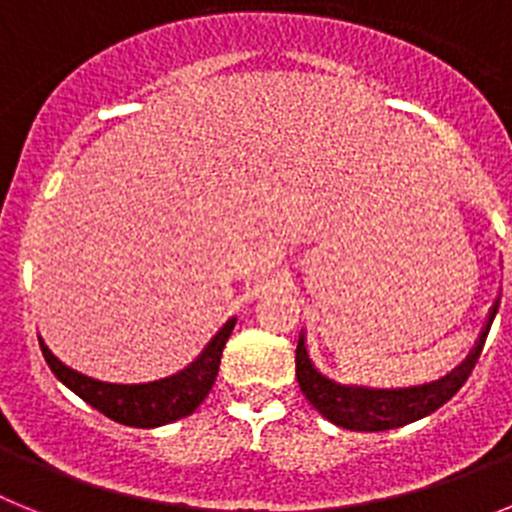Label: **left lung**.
I'll return each mask as SVG.
<instances>
[{
    "label": "left lung",
    "instance_id": "obj_1",
    "mask_svg": "<svg viewBox=\"0 0 512 512\" xmlns=\"http://www.w3.org/2000/svg\"><path fill=\"white\" fill-rule=\"evenodd\" d=\"M497 305L500 302H495V307H492L490 320H487L472 356L441 382L413 387V390H366V387H341V384L330 382L323 374L315 372V366L307 359L305 341L300 338L295 364L302 395L310 400L312 408L318 410L323 418L341 425V428H351V431H390V428H400V425H408L413 420L436 413L464 387V382L472 374L474 364L482 354V346H485L487 333H490Z\"/></svg>",
    "mask_w": 512,
    "mask_h": 512
}]
</instances>
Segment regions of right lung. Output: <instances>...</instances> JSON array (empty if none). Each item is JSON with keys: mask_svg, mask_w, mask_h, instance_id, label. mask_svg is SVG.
<instances>
[{"mask_svg": "<svg viewBox=\"0 0 512 512\" xmlns=\"http://www.w3.org/2000/svg\"><path fill=\"white\" fill-rule=\"evenodd\" d=\"M233 325L235 320H228L220 328V333L207 343L200 359L187 366L182 374L151 384L97 382V379L84 377V374L61 364L43 341H40V348H43V356L51 366V372L81 400L97 408L99 413H104L115 423L133 425V428H156V425L174 423V420L192 415L200 408L202 400L210 395L217 369H220V356H223Z\"/></svg>", "mask_w": 512, "mask_h": 512, "instance_id": "1", "label": "right lung"}]
</instances>
